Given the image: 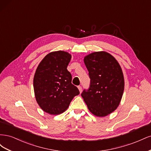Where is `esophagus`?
<instances>
[{
  "label": "esophagus",
  "instance_id": "34e87169",
  "mask_svg": "<svg viewBox=\"0 0 151 151\" xmlns=\"http://www.w3.org/2000/svg\"><path fill=\"white\" fill-rule=\"evenodd\" d=\"M77 88H78V89H79V90L80 91V93H81L82 92V87L81 86H79L78 87H77Z\"/></svg>",
  "mask_w": 151,
  "mask_h": 151
}]
</instances>
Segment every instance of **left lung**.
<instances>
[{"label": "left lung", "instance_id": "left-lung-1", "mask_svg": "<svg viewBox=\"0 0 151 151\" xmlns=\"http://www.w3.org/2000/svg\"><path fill=\"white\" fill-rule=\"evenodd\" d=\"M90 85L81 93L89 110L105 116L118 106L124 90V78L119 63L107 52H94L84 58Z\"/></svg>", "mask_w": 151, "mask_h": 151}]
</instances>
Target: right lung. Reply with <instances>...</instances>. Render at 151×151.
<instances>
[{
	"mask_svg": "<svg viewBox=\"0 0 151 151\" xmlns=\"http://www.w3.org/2000/svg\"><path fill=\"white\" fill-rule=\"evenodd\" d=\"M70 59L67 52H52L36 68L33 79L35 98L40 108L50 115L64 112L73 98L79 94L67 69Z\"/></svg>",
	"mask_w": 151,
	"mask_h": 151,
	"instance_id": "obj_1",
	"label": "right lung"
}]
</instances>
